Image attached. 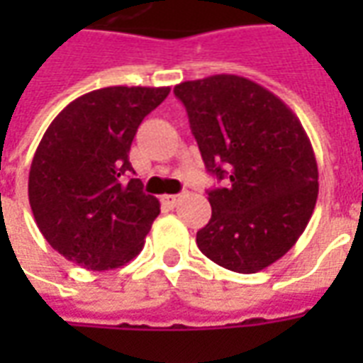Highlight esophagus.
Here are the masks:
<instances>
[{"mask_svg":"<svg viewBox=\"0 0 363 363\" xmlns=\"http://www.w3.org/2000/svg\"><path fill=\"white\" fill-rule=\"evenodd\" d=\"M181 194H165V196L161 198V202L165 206H171V208H174V206L181 202Z\"/></svg>","mask_w":363,"mask_h":363,"instance_id":"esophagus-1","label":"esophagus"}]
</instances>
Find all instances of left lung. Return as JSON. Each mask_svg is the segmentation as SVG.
Instances as JSON below:
<instances>
[{"label":"left lung","mask_w":363,"mask_h":363,"mask_svg":"<svg viewBox=\"0 0 363 363\" xmlns=\"http://www.w3.org/2000/svg\"><path fill=\"white\" fill-rule=\"evenodd\" d=\"M206 171L212 218L196 245L216 264L255 274L303 233L319 194V171L301 122L281 99L239 75L179 83Z\"/></svg>","instance_id":"8db88e82"}]
</instances>
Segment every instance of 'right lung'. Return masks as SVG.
<instances>
[{
	"instance_id": "obj_1",
	"label": "right lung",
	"mask_w": 363,
	"mask_h": 363,
	"mask_svg": "<svg viewBox=\"0 0 363 363\" xmlns=\"http://www.w3.org/2000/svg\"><path fill=\"white\" fill-rule=\"evenodd\" d=\"M169 91L122 85L91 91L44 132L30 163L28 202L44 239L67 260L108 270L143 249L159 200L132 179L128 153L138 126Z\"/></svg>"
}]
</instances>
